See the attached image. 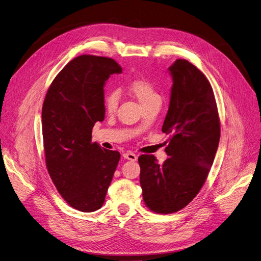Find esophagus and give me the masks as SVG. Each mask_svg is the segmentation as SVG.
I'll return each instance as SVG.
<instances>
[{
	"label": "esophagus",
	"mask_w": 261,
	"mask_h": 261,
	"mask_svg": "<svg viewBox=\"0 0 261 261\" xmlns=\"http://www.w3.org/2000/svg\"><path fill=\"white\" fill-rule=\"evenodd\" d=\"M123 158L125 159V160H128V161H133V162H135V161H137V155L136 154H134L133 152H125L124 154H123Z\"/></svg>",
	"instance_id": "1"
}]
</instances>
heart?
Returning a JSON list of instances; mask_svg holds the SVG:
<instances>
[{"label": "heart", "instance_id": "obj_1", "mask_svg": "<svg viewBox=\"0 0 261 261\" xmlns=\"http://www.w3.org/2000/svg\"><path fill=\"white\" fill-rule=\"evenodd\" d=\"M128 89L132 94L137 98L142 107L150 105L154 101H161V96L156 91L155 87L147 79H135L133 80ZM105 109L109 113L116 111L119 105V93L117 91H109L103 98Z\"/></svg>", "mask_w": 261, "mask_h": 261}]
</instances>
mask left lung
Listing matches in <instances>:
<instances>
[{
	"mask_svg": "<svg viewBox=\"0 0 261 261\" xmlns=\"http://www.w3.org/2000/svg\"><path fill=\"white\" fill-rule=\"evenodd\" d=\"M173 85L163 133L170 135L163 165L154 155L139 156L145 205L155 213L182 210L203 186L221 137V122L209 80L189 61L169 67Z\"/></svg>",
	"mask_w": 261,
	"mask_h": 261,
	"instance_id": "8db88e82",
	"label": "left lung"
}]
</instances>
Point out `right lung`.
<instances>
[{
	"label": "right lung",
	"instance_id": "add662e5",
	"mask_svg": "<svg viewBox=\"0 0 261 261\" xmlns=\"http://www.w3.org/2000/svg\"><path fill=\"white\" fill-rule=\"evenodd\" d=\"M120 72L110 58L79 56L57 75L43 103L46 167L60 195L81 212L100 209L121 158L92 142L93 126L105 118L103 86Z\"/></svg>",
	"mask_w": 261,
	"mask_h": 261
}]
</instances>
